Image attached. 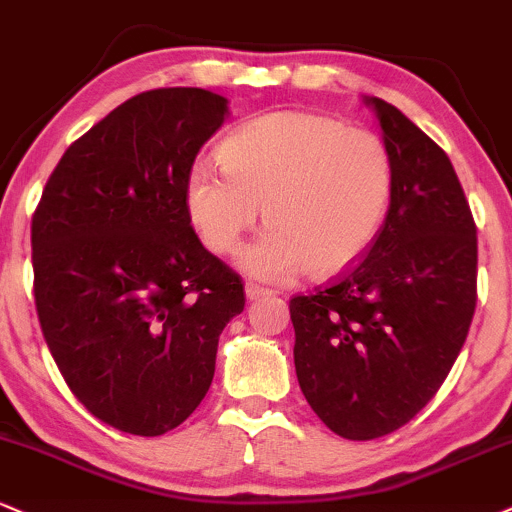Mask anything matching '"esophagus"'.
Instances as JSON below:
<instances>
[{"instance_id":"obj_1","label":"esophagus","mask_w":512,"mask_h":512,"mask_svg":"<svg viewBox=\"0 0 512 512\" xmlns=\"http://www.w3.org/2000/svg\"><path fill=\"white\" fill-rule=\"evenodd\" d=\"M268 294H270L268 287L256 285V282H246V299H251V302H254V299L268 297Z\"/></svg>"}]
</instances>
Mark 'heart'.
Masks as SVG:
<instances>
[{"mask_svg": "<svg viewBox=\"0 0 512 512\" xmlns=\"http://www.w3.org/2000/svg\"><path fill=\"white\" fill-rule=\"evenodd\" d=\"M218 158L222 170L191 165L186 215L210 251L234 254L263 206L268 230L242 256L263 280L350 268L376 242L393 201L388 143L328 114H261L220 143Z\"/></svg>", "mask_w": 512, "mask_h": 512, "instance_id": "heart-1", "label": "heart"}]
</instances>
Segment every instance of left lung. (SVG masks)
<instances>
[{"mask_svg":"<svg viewBox=\"0 0 512 512\" xmlns=\"http://www.w3.org/2000/svg\"><path fill=\"white\" fill-rule=\"evenodd\" d=\"M366 102L395 165L386 222L345 273L290 299L299 388L350 441L393 434L422 412L477 306V225L446 150L390 102Z\"/></svg>","mask_w":512,"mask_h":512,"instance_id":"obj_1","label":"left lung"}]
</instances>
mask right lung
I'll list each match as a JSON object with an SVG mask.
<instances>
[{
	"label": "right lung",
	"mask_w": 512,
	"mask_h": 512,
	"mask_svg": "<svg viewBox=\"0 0 512 512\" xmlns=\"http://www.w3.org/2000/svg\"><path fill=\"white\" fill-rule=\"evenodd\" d=\"M203 88L138 93L71 143L30 225L38 321L66 386L100 422L160 436L206 398L239 273L184 206L186 174L225 122Z\"/></svg>",
	"instance_id": "obj_1"
}]
</instances>
